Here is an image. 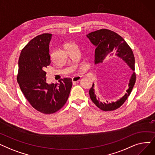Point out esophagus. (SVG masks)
<instances>
[{
    "mask_svg": "<svg viewBox=\"0 0 155 155\" xmlns=\"http://www.w3.org/2000/svg\"><path fill=\"white\" fill-rule=\"evenodd\" d=\"M81 77L80 76H75L72 78V82H78L80 80Z\"/></svg>",
    "mask_w": 155,
    "mask_h": 155,
    "instance_id": "esophagus-1",
    "label": "esophagus"
}]
</instances>
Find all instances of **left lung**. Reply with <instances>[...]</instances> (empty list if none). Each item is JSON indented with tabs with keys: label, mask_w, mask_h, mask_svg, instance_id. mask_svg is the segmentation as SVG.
<instances>
[{
	"label": "left lung",
	"mask_w": 155,
	"mask_h": 155,
	"mask_svg": "<svg viewBox=\"0 0 155 155\" xmlns=\"http://www.w3.org/2000/svg\"><path fill=\"white\" fill-rule=\"evenodd\" d=\"M87 37L96 47L95 50V64L102 63L109 59L110 57L116 54L125 61L130 68L133 70V73L129 79V87L126 91V94L116 102L109 103L107 101L106 102H104L101 101L99 97L97 99L94 88V83L92 88L89 91L91 99L97 107L104 111L114 110L119 108L127 100L136 82V77L134 72L135 60L133 52L123 38L116 32L109 29H102L97 30L88 34Z\"/></svg>",
	"instance_id": "left-lung-1"
}]
</instances>
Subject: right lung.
<instances>
[{
	"label": "right lung",
	"mask_w": 155,
	"mask_h": 155,
	"mask_svg": "<svg viewBox=\"0 0 155 155\" xmlns=\"http://www.w3.org/2000/svg\"><path fill=\"white\" fill-rule=\"evenodd\" d=\"M52 35L44 33L32 39L22 49L19 58L17 80L20 88L32 107L50 114L66 104L72 87L70 78L60 84L46 83V68L50 64L49 45Z\"/></svg>",
	"instance_id": "obj_1"
}]
</instances>
